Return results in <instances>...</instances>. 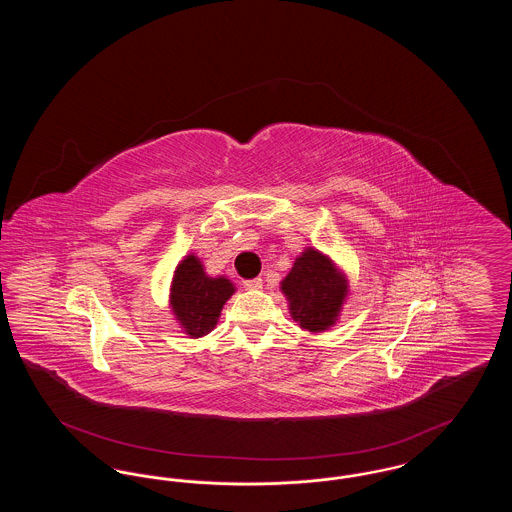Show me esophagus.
Wrapping results in <instances>:
<instances>
[{"label": "esophagus", "instance_id": "34e87169", "mask_svg": "<svg viewBox=\"0 0 512 512\" xmlns=\"http://www.w3.org/2000/svg\"><path fill=\"white\" fill-rule=\"evenodd\" d=\"M245 290H261L263 288V280L261 278H251V280H244Z\"/></svg>", "mask_w": 512, "mask_h": 512}]
</instances>
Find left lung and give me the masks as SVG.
<instances>
[{"instance_id":"8db88e82","label":"left lung","mask_w":512,"mask_h":512,"mask_svg":"<svg viewBox=\"0 0 512 512\" xmlns=\"http://www.w3.org/2000/svg\"><path fill=\"white\" fill-rule=\"evenodd\" d=\"M280 290L299 328L318 334L330 330L340 318L349 295V280L328 255L315 247H305L280 282Z\"/></svg>"}]
</instances>
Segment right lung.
I'll return each instance as SVG.
<instances>
[{"label":"right lung","mask_w":512,"mask_h":512,"mask_svg":"<svg viewBox=\"0 0 512 512\" xmlns=\"http://www.w3.org/2000/svg\"><path fill=\"white\" fill-rule=\"evenodd\" d=\"M234 292L236 286L226 276H209L201 259L190 253L174 270L169 305L182 332L195 340L217 326L220 311Z\"/></svg>","instance_id":"1"}]
</instances>
